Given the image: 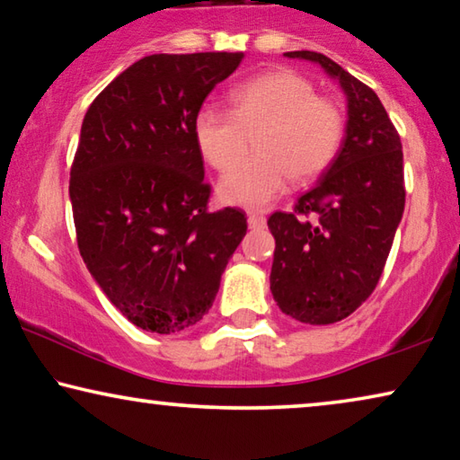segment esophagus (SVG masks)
Masks as SVG:
<instances>
[{"mask_svg":"<svg viewBox=\"0 0 460 460\" xmlns=\"http://www.w3.org/2000/svg\"><path fill=\"white\" fill-rule=\"evenodd\" d=\"M264 217H258V215H250L248 217V225L252 229H260V227H264Z\"/></svg>","mask_w":460,"mask_h":460,"instance_id":"1","label":"esophagus"}]
</instances>
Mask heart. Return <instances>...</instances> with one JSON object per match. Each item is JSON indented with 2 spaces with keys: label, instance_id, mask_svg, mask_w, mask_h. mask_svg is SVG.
I'll list each match as a JSON object with an SVG mask.
<instances>
[{
  "label": "heart",
  "instance_id": "1",
  "mask_svg": "<svg viewBox=\"0 0 460 460\" xmlns=\"http://www.w3.org/2000/svg\"><path fill=\"white\" fill-rule=\"evenodd\" d=\"M233 109L204 105L194 138L208 164L227 171L259 132V155L231 169L218 183L223 202L264 210L283 196L291 175L318 177L337 156L345 118L337 102L316 97L310 80L289 70L269 72L233 93Z\"/></svg>",
  "mask_w": 460,
  "mask_h": 460
}]
</instances>
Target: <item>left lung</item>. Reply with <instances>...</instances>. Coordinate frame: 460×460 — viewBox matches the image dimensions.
Listing matches in <instances>:
<instances>
[{"label": "left lung", "instance_id": "8db88e82", "mask_svg": "<svg viewBox=\"0 0 460 460\" xmlns=\"http://www.w3.org/2000/svg\"><path fill=\"white\" fill-rule=\"evenodd\" d=\"M339 80L347 97L345 138L293 212H274L270 291L287 316L334 324L378 285L405 210L399 132L372 88L316 51H289ZM314 216L312 222L306 218Z\"/></svg>", "mask_w": 460, "mask_h": 460}]
</instances>
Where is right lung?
<instances>
[{
	"label": "right lung",
	"mask_w": 460,
	"mask_h": 460,
	"mask_svg": "<svg viewBox=\"0 0 460 460\" xmlns=\"http://www.w3.org/2000/svg\"><path fill=\"white\" fill-rule=\"evenodd\" d=\"M243 53H156L121 72L82 121L70 171L78 250L101 291L146 332L208 314L248 221L208 210L194 118Z\"/></svg>",
	"instance_id": "right-lung-1"
}]
</instances>
